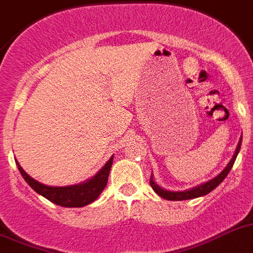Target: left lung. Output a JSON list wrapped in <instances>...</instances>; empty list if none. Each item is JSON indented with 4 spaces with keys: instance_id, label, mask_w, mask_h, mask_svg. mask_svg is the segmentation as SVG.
Segmentation results:
<instances>
[{
    "instance_id": "1",
    "label": "left lung",
    "mask_w": 253,
    "mask_h": 253,
    "mask_svg": "<svg viewBox=\"0 0 253 253\" xmlns=\"http://www.w3.org/2000/svg\"><path fill=\"white\" fill-rule=\"evenodd\" d=\"M241 144H242V137H241V139H239L238 146H237V150H235L234 155H233L232 160H230V163L226 165L225 169L220 172L219 175L215 176V178L211 179V180H209V182L204 183V184H200V185H197V187H194V188L188 189V191H184V192H171V191H166V189H163L161 187H160V185H157L156 183H155V180H153L152 175H151V179H150L151 187H152L153 191L156 192L159 196H161L163 198H165V200H169V201L192 200V198H197V197H201V196H205V194L210 193V192L216 188L217 185L223 182L224 179L226 178V175L229 174V171L232 170L233 165H234V161H235V159H237V155H238L239 150H241Z\"/></svg>"
}]
</instances>
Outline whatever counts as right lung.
I'll use <instances>...</instances> for the list:
<instances>
[{"label":"right lung","mask_w":253,"mask_h":253,"mask_svg":"<svg viewBox=\"0 0 253 253\" xmlns=\"http://www.w3.org/2000/svg\"><path fill=\"white\" fill-rule=\"evenodd\" d=\"M112 160H114V156H111V159L105 164L102 169L97 172L96 175L88 179L87 182L81 183V184L66 185V187H49V185L42 184V183L37 182L36 179L30 178L27 172L24 171L18 161H16V165H18V169L23 178L25 179V182L38 194L59 206L83 207L97 200L105 189L107 179H109Z\"/></svg>","instance_id":"1"}]
</instances>
